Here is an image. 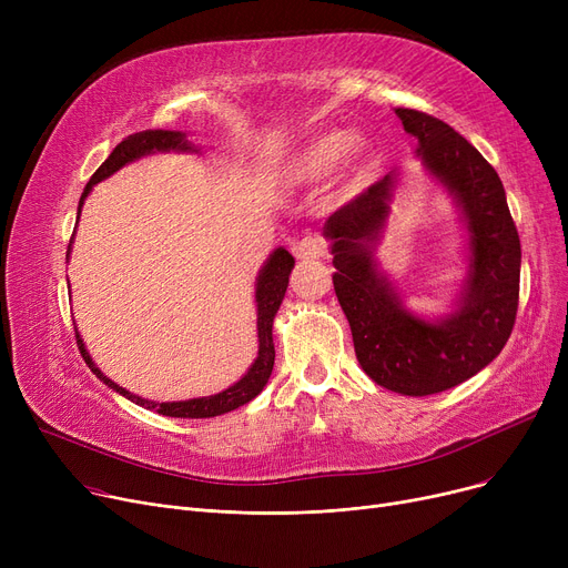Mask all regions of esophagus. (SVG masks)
Masks as SVG:
<instances>
[{"label":"esophagus","mask_w":568,"mask_h":568,"mask_svg":"<svg viewBox=\"0 0 568 568\" xmlns=\"http://www.w3.org/2000/svg\"><path fill=\"white\" fill-rule=\"evenodd\" d=\"M294 255L304 260V262H313V260H320L326 255V242L322 236L317 234H311V236H304L300 244L294 246Z\"/></svg>","instance_id":"esophagus-1"}]
</instances>
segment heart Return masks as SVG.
<instances>
[{
  "instance_id": "1",
  "label": "heart",
  "mask_w": 568,
  "mask_h": 568,
  "mask_svg": "<svg viewBox=\"0 0 568 568\" xmlns=\"http://www.w3.org/2000/svg\"><path fill=\"white\" fill-rule=\"evenodd\" d=\"M368 159V142L362 133L322 131L296 146L283 165V176L290 184H313L329 176L338 165L354 174Z\"/></svg>"
}]
</instances>
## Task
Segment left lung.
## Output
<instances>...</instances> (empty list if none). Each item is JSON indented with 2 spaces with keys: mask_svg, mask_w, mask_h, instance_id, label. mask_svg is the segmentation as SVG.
<instances>
[{
  "mask_svg": "<svg viewBox=\"0 0 568 568\" xmlns=\"http://www.w3.org/2000/svg\"><path fill=\"white\" fill-rule=\"evenodd\" d=\"M396 114L467 221L471 260L458 311L442 322L414 317L377 274L373 242L389 214L392 174L332 214L324 236L362 368L384 389L430 396L486 368L509 341L520 294V236L495 168L463 135L419 110L396 108Z\"/></svg>",
  "mask_w": 568,
  "mask_h": 568,
  "instance_id": "1",
  "label": "left lung"
}]
</instances>
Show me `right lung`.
Segmentation results:
<instances>
[{"instance_id":"right-lung-1","label":"right lung","mask_w":568,"mask_h":568,"mask_svg":"<svg viewBox=\"0 0 568 568\" xmlns=\"http://www.w3.org/2000/svg\"><path fill=\"white\" fill-rule=\"evenodd\" d=\"M170 149H176V152H189L191 144L186 140L184 133L179 131H140L133 133L129 138H124L119 142L112 154L101 163V168L92 174L89 179V184L82 191L80 204H78V219H80V209L84 204V197L92 191L94 184L103 182L105 176H110L112 172H116L119 168H124L126 163L144 156V154H152V152H170ZM69 253H71V244H69ZM294 266V257L285 251V248H276L272 253V257L266 260L262 274L257 278V290H255V302H257V341H260V349H257V359L255 364L248 368V373L239 379L236 384H232L230 389L216 394V396H206V398H193V400H179V403H154V400H144L140 396L129 394L122 386L114 384L112 379H108L92 362V356L84 349V343L80 338V334L75 332V341H78V349L82 354L84 364L92 368V373L103 379L110 389H114L116 394L126 396L129 400H133L140 407L146 409H154L163 416H182V419H209V416H219L225 412H232L236 407L246 405L248 400H253L272 375L274 371V359H276V352H274V338H272V326H274V315L281 308V302L285 296L287 283H290V272Z\"/></svg>"}]
</instances>
